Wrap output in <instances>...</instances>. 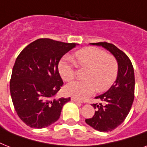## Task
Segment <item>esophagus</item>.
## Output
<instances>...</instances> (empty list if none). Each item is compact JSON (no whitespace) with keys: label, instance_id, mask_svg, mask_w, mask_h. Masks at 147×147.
I'll use <instances>...</instances> for the list:
<instances>
[{"label":"esophagus","instance_id":"1","mask_svg":"<svg viewBox=\"0 0 147 147\" xmlns=\"http://www.w3.org/2000/svg\"><path fill=\"white\" fill-rule=\"evenodd\" d=\"M71 101H73V102H76V103H81L80 100H78V99H76V98H73V97L71 98Z\"/></svg>","mask_w":147,"mask_h":147}]
</instances>
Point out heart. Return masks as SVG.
I'll return each mask as SVG.
<instances>
[{
  "label": "heart",
  "mask_w": 147,
  "mask_h": 147,
  "mask_svg": "<svg viewBox=\"0 0 147 147\" xmlns=\"http://www.w3.org/2000/svg\"><path fill=\"white\" fill-rule=\"evenodd\" d=\"M73 60L81 68H87L85 82H73L65 86L67 94L78 100H84L95 92H105L111 87L118 73V64L111 55L96 47H88L77 51ZM59 71L65 82L76 76L72 62L62 60L59 64Z\"/></svg>",
  "instance_id": "heart-1"
}]
</instances>
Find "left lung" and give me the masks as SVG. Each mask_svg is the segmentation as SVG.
Listing matches in <instances>:
<instances>
[{
  "label": "left lung",
  "mask_w": 147,
  "mask_h": 147,
  "mask_svg": "<svg viewBox=\"0 0 147 147\" xmlns=\"http://www.w3.org/2000/svg\"><path fill=\"white\" fill-rule=\"evenodd\" d=\"M90 44L109 51L118 64V73L114 85L105 93L96 97L102 103L93 104L97 111L93 117L85 120L94 130L108 132L123 123L130 112L134 99V71L127 55L114 45L106 42Z\"/></svg>",
  "instance_id": "1"
}]
</instances>
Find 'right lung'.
I'll return each instance as SVG.
<instances>
[{
  "mask_svg": "<svg viewBox=\"0 0 147 147\" xmlns=\"http://www.w3.org/2000/svg\"><path fill=\"white\" fill-rule=\"evenodd\" d=\"M78 45L39 39L17 56L10 78V95L17 115L27 126L41 129L59 120L70 98H54L63 85L58 65L61 58Z\"/></svg>",
  "mask_w": 147,
  "mask_h": 147,
  "instance_id": "add662e5",
  "label": "right lung"
}]
</instances>
